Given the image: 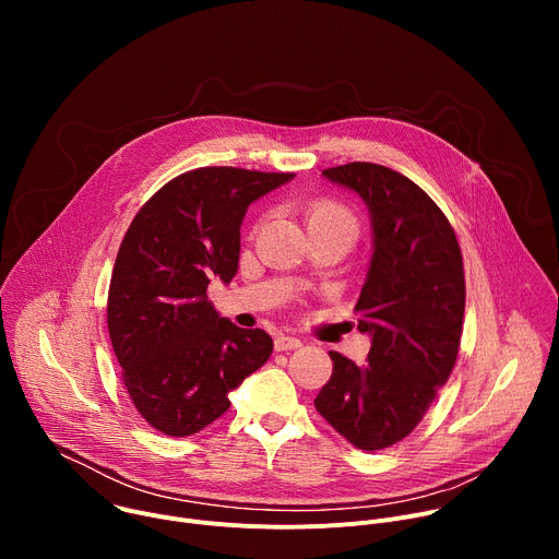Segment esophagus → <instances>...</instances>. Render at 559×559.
I'll return each instance as SVG.
<instances>
[{
    "instance_id": "obj_1",
    "label": "esophagus",
    "mask_w": 559,
    "mask_h": 559,
    "mask_svg": "<svg viewBox=\"0 0 559 559\" xmlns=\"http://www.w3.org/2000/svg\"><path fill=\"white\" fill-rule=\"evenodd\" d=\"M274 347H276V352H289V349H298V347H300V341H298L296 336L281 334V336H276Z\"/></svg>"
}]
</instances>
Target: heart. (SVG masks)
<instances>
[{"label": "heart", "mask_w": 559, "mask_h": 559, "mask_svg": "<svg viewBox=\"0 0 559 559\" xmlns=\"http://www.w3.org/2000/svg\"><path fill=\"white\" fill-rule=\"evenodd\" d=\"M334 221L354 225V216L349 214V210L343 207V205L336 203V201L321 199V201H313V203L307 207V223H309V225L334 223Z\"/></svg>", "instance_id": "heart-1"}]
</instances>
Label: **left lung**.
Masks as SVG:
<instances>
[{
    "instance_id": "1",
    "label": "left lung",
    "mask_w": 559,
    "mask_h": 559,
    "mask_svg": "<svg viewBox=\"0 0 559 559\" xmlns=\"http://www.w3.org/2000/svg\"><path fill=\"white\" fill-rule=\"evenodd\" d=\"M323 177L369 210L373 248L354 311L371 349L360 367L330 352L334 371L313 405L356 449L378 451L416 429L455 365L462 254L447 216L405 175L356 162Z\"/></svg>"
}]
</instances>
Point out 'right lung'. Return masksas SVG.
<instances>
[{"mask_svg":"<svg viewBox=\"0 0 559 559\" xmlns=\"http://www.w3.org/2000/svg\"><path fill=\"white\" fill-rule=\"evenodd\" d=\"M285 173L199 168L158 190L130 223L110 292L108 332L136 412L166 436L199 433L229 409V391L263 367L274 341L236 328L207 300L210 278L238 272L250 203Z\"/></svg>","mask_w":559,"mask_h":559,"instance_id":"add662e5","label":"right lung"}]
</instances>
